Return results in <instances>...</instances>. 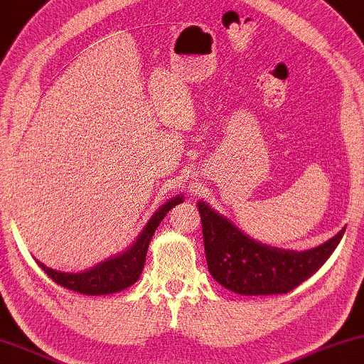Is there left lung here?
Returning <instances> with one entry per match:
<instances>
[{"mask_svg": "<svg viewBox=\"0 0 364 364\" xmlns=\"http://www.w3.org/2000/svg\"><path fill=\"white\" fill-rule=\"evenodd\" d=\"M198 211L209 274L224 289L239 295H275L294 290L328 260L346 229L318 247L299 252L259 242L208 203L198 201Z\"/></svg>", "mask_w": 364, "mask_h": 364, "instance_id": "8db88e82", "label": "left lung"}]
</instances>
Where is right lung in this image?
Masks as SVG:
<instances>
[{
	"label": "right lung",
	"mask_w": 364,
	"mask_h": 364,
	"mask_svg": "<svg viewBox=\"0 0 364 364\" xmlns=\"http://www.w3.org/2000/svg\"><path fill=\"white\" fill-rule=\"evenodd\" d=\"M183 201V194L171 198L170 201L156 209V213L145 224L143 231L138 234V237L133 240L129 249L94 265L89 270H84V272H60V270L50 269L43 262H39L38 259H36V262L55 284L64 287V289L77 291V294L97 296L117 294V291L129 289L130 285L140 279L141 270L145 267L148 245H150L156 228L160 226L168 211Z\"/></svg>",
	"instance_id": "obj_1"
}]
</instances>
